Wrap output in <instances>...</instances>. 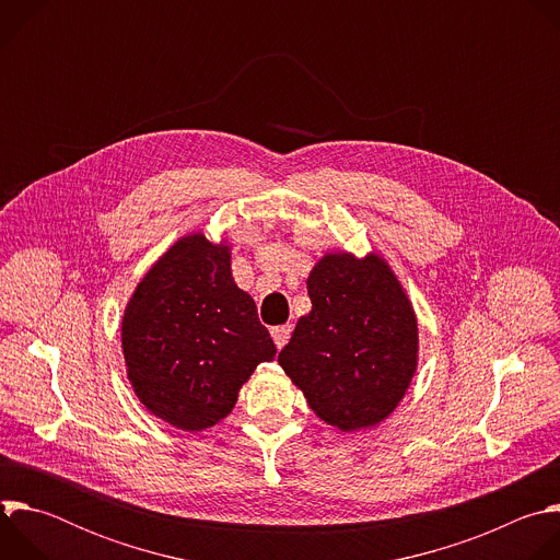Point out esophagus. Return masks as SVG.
Returning a JSON list of instances; mask_svg holds the SVG:
<instances>
[{"mask_svg": "<svg viewBox=\"0 0 560 560\" xmlns=\"http://www.w3.org/2000/svg\"><path fill=\"white\" fill-rule=\"evenodd\" d=\"M290 335H292V326H277V328H272V339H275L277 348H283L288 343Z\"/></svg>", "mask_w": 560, "mask_h": 560, "instance_id": "esophagus-1", "label": "esophagus"}]
</instances>
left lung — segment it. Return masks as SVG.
<instances>
[{
	"instance_id": "left-lung-1",
	"label": "left lung",
	"mask_w": 560,
	"mask_h": 560,
	"mask_svg": "<svg viewBox=\"0 0 560 560\" xmlns=\"http://www.w3.org/2000/svg\"><path fill=\"white\" fill-rule=\"evenodd\" d=\"M301 316L279 363L312 412L343 430L381 423L417 370L419 328L408 294L378 255H326L307 277Z\"/></svg>"
}]
</instances>
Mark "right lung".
I'll return each mask as SVG.
<instances>
[{
	"label": "right lung",
	"instance_id": "right-lung-1",
	"mask_svg": "<svg viewBox=\"0 0 560 560\" xmlns=\"http://www.w3.org/2000/svg\"><path fill=\"white\" fill-rule=\"evenodd\" d=\"M121 348L139 401L186 432L225 419L255 368L277 354L253 296L232 279L230 248L201 232L179 238L141 279Z\"/></svg>",
	"mask_w": 560,
	"mask_h": 560
}]
</instances>
